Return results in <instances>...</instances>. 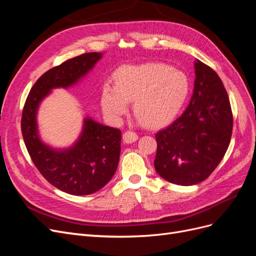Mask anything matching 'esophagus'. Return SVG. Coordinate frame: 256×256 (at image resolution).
<instances>
[{
	"label": "esophagus",
	"mask_w": 256,
	"mask_h": 256,
	"mask_svg": "<svg viewBox=\"0 0 256 256\" xmlns=\"http://www.w3.org/2000/svg\"><path fill=\"white\" fill-rule=\"evenodd\" d=\"M137 139H138V135L136 133H134V132L128 130L124 134H123V142H124L126 144H133L136 142Z\"/></svg>",
	"instance_id": "esophagus-1"
}]
</instances>
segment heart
<instances>
[{
    "label": "heart",
    "instance_id": "heart-1",
    "mask_svg": "<svg viewBox=\"0 0 256 256\" xmlns=\"http://www.w3.org/2000/svg\"><path fill=\"white\" fill-rule=\"evenodd\" d=\"M114 85L102 87L101 104L107 116L118 120L134 101V112L144 126L162 128L174 119L189 94L182 71L164 64L123 66L114 74Z\"/></svg>",
    "mask_w": 256,
    "mask_h": 256
}]
</instances>
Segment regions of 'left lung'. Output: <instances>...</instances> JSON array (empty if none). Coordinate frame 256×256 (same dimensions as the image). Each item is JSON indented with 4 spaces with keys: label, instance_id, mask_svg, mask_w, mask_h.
I'll list each match as a JSON object with an SVG mask.
<instances>
[{
    "label": "left lung",
    "instance_id": "obj_1",
    "mask_svg": "<svg viewBox=\"0 0 256 256\" xmlns=\"http://www.w3.org/2000/svg\"><path fill=\"white\" fill-rule=\"evenodd\" d=\"M194 87L186 110L155 135L156 172L176 185L190 186L208 178L224 158L233 128V116L224 83L199 60Z\"/></svg>",
    "mask_w": 256,
    "mask_h": 256
}]
</instances>
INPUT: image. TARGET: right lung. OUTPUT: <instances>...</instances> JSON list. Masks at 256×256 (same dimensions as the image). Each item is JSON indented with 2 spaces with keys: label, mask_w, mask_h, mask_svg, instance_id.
<instances>
[{
  "label": "right lung",
  "mask_w": 256,
  "mask_h": 256,
  "mask_svg": "<svg viewBox=\"0 0 256 256\" xmlns=\"http://www.w3.org/2000/svg\"><path fill=\"white\" fill-rule=\"evenodd\" d=\"M102 56L86 53L46 71L32 87L22 112V135L32 162L48 183L73 196L94 194L112 180L120 158L121 130L86 116L76 142L53 148L40 137L37 114L53 89L76 85Z\"/></svg>",
  "instance_id": "1"
}]
</instances>
